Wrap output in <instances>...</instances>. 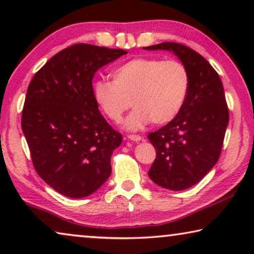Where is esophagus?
Segmentation results:
<instances>
[{
  "instance_id": "esophagus-1",
  "label": "esophagus",
  "mask_w": 254,
  "mask_h": 254,
  "mask_svg": "<svg viewBox=\"0 0 254 254\" xmlns=\"http://www.w3.org/2000/svg\"><path fill=\"white\" fill-rule=\"evenodd\" d=\"M128 138H129V140H131V141H134V142H138V141L142 140V137L140 136V135H136V134L128 135Z\"/></svg>"
}]
</instances>
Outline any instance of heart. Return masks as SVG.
<instances>
[{"instance_id":"obj_1","label":"heart","mask_w":254,"mask_h":254,"mask_svg":"<svg viewBox=\"0 0 254 254\" xmlns=\"http://www.w3.org/2000/svg\"><path fill=\"white\" fill-rule=\"evenodd\" d=\"M113 81L93 84V97L103 113L114 123L135 107L125 126L135 130L151 121H172L185 105L190 88V71L182 61L161 58H136L112 72ZM132 103H130V102Z\"/></svg>"}]
</instances>
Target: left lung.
<instances>
[{
  "label": "left lung",
  "instance_id": "left-lung-1",
  "mask_svg": "<svg viewBox=\"0 0 254 254\" xmlns=\"http://www.w3.org/2000/svg\"><path fill=\"white\" fill-rule=\"evenodd\" d=\"M143 48L173 52L190 71V93L183 110L164 127L148 135L156 150L148 172L150 179L171 190L190 189L220 158L229 124L223 84L209 62L185 45L162 43Z\"/></svg>",
  "mask_w": 254,
  "mask_h": 254
}]
</instances>
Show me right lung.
I'll use <instances>...</instances> for the list:
<instances>
[{
    "mask_svg": "<svg viewBox=\"0 0 254 254\" xmlns=\"http://www.w3.org/2000/svg\"><path fill=\"white\" fill-rule=\"evenodd\" d=\"M127 53L75 44L51 58L31 79L23 133L38 175L65 196H88L111 175V156L123 135L99 112L92 79L99 68Z\"/></svg>",
    "mask_w": 254,
    "mask_h": 254,
    "instance_id": "1",
    "label": "right lung"
}]
</instances>
